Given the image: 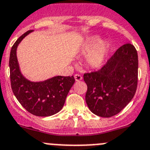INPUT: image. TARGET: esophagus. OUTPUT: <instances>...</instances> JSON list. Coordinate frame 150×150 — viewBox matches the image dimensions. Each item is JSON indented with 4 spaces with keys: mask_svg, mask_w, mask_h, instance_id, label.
I'll use <instances>...</instances> for the list:
<instances>
[{
    "mask_svg": "<svg viewBox=\"0 0 150 150\" xmlns=\"http://www.w3.org/2000/svg\"><path fill=\"white\" fill-rule=\"evenodd\" d=\"M75 79L76 81H80L81 80H82V76L81 75H79V74H75Z\"/></svg>",
    "mask_w": 150,
    "mask_h": 150,
    "instance_id": "esophagus-1",
    "label": "esophagus"
}]
</instances>
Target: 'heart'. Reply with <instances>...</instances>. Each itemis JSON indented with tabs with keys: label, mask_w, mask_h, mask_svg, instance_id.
Segmentation results:
<instances>
[{
	"label": "heart",
	"mask_w": 150,
	"mask_h": 150,
	"mask_svg": "<svg viewBox=\"0 0 150 150\" xmlns=\"http://www.w3.org/2000/svg\"><path fill=\"white\" fill-rule=\"evenodd\" d=\"M109 45L106 41H102L100 36H90L83 42L81 47V53L87 56V63L94 69L100 68L103 66L108 53Z\"/></svg>",
	"instance_id": "heart-1"
}]
</instances>
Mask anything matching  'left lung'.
Returning <instances> with one entry per match:
<instances>
[{"label": "left lung", "mask_w": 150, "mask_h": 150, "mask_svg": "<svg viewBox=\"0 0 150 150\" xmlns=\"http://www.w3.org/2000/svg\"><path fill=\"white\" fill-rule=\"evenodd\" d=\"M137 71V52L134 45L127 43L120 47L101 69L85 73V99L89 109L102 117L120 113L135 94Z\"/></svg>", "instance_id": "left-lung-1"}]
</instances>
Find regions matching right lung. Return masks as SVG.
<instances>
[{"label":"right lung","instance_id":"1","mask_svg":"<svg viewBox=\"0 0 150 150\" xmlns=\"http://www.w3.org/2000/svg\"><path fill=\"white\" fill-rule=\"evenodd\" d=\"M32 31L28 30L20 36L11 48L9 62L11 87L17 100L29 113L38 117H49L61 110L75 80L73 76H55L34 82L21 74L16 50L21 40Z\"/></svg>","mask_w":150,"mask_h":150}]
</instances>
